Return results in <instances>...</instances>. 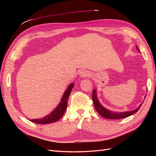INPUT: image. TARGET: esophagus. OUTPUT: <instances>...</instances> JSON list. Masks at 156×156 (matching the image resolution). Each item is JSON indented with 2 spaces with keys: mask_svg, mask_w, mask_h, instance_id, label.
Here are the masks:
<instances>
[{
  "mask_svg": "<svg viewBox=\"0 0 156 156\" xmlns=\"http://www.w3.org/2000/svg\"><path fill=\"white\" fill-rule=\"evenodd\" d=\"M89 75H90L89 73L86 70H83L79 73V75H80V77H86L88 76Z\"/></svg>",
  "mask_w": 156,
  "mask_h": 156,
  "instance_id": "esophagus-1",
  "label": "esophagus"
}]
</instances>
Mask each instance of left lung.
<instances>
[{
    "label": "left lung",
    "instance_id": "1",
    "mask_svg": "<svg viewBox=\"0 0 156 156\" xmlns=\"http://www.w3.org/2000/svg\"><path fill=\"white\" fill-rule=\"evenodd\" d=\"M136 49H138L139 51V49H138L137 47H136ZM92 100L94 103V107H95V109L96 111L100 114L102 117L105 118V119H125V118L128 117L132 115H133L134 113L136 112L140 107L142 105L140 104L136 109L131 111H126V112H116L114 111H111L107 109L105 107H103L101 104L100 101H98L97 95H96V90H93L92 92Z\"/></svg>",
    "mask_w": 156,
    "mask_h": 156
}]
</instances>
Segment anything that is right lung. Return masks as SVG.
Masks as SVG:
<instances>
[{
	"instance_id": "obj_1",
	"label": "right lung",
	"mask_w": 156,
	"mask_h": 156,
	"mask_svg": "<svg viewBox=\"0 0 156 156\" xmlns=\"http://www.w3.org/2000/svg\"><path fill=\"white\" fill-rule=\"evenodd\" d=\"M73 86H74V84L71 83L68 87V88L66 89V90L64 92V95L62 99H61V101L58 104V105L55 108V109H54L53 111H52L51 114L45 116V117L42 118V119H32L30 120V121L36 124H50V123H53V122H55L57 120H58L60 119H61V117L63 116L66 110L68 98L70 95L71 92L72 90Z\"/></svg>"
}]
</instances>
